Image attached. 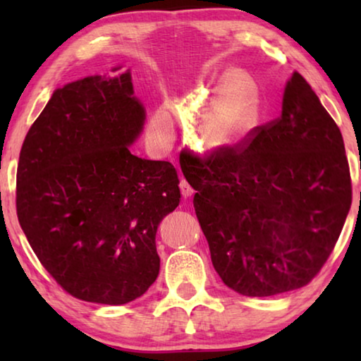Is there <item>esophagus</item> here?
I'll return each mask as SVG.
<instances>
[{
  "instance_id": "1",
  "label": "esophagus",
  "mask_w": 361,
  "mask_h": 361,
  "mask_svg": "<svg viewBox=\"0 0 361 361\" xmlns=\"http://www.w3.org/2000/svg\"><path fill=\"white\" fill-rule=\"evenodd\" d=\"M180 189H181L183 197H191V195L194 194L192 186L189 185V183L185 178H181V181H180Z\"/></svg>"
}]
</instances>
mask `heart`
Listing matches in <instances>:
<instances>
[{
  "label": "heart",
  "mask_w": 361,
  "mask_h": 361,
  "mask_svg": "<svg viewBox=\"0 0 361 361\" xmlns=\"http://www.w3.org/2000/svg\"><path fill=\"white\" fill-rule=\"evenodd\" d=\"M202 95H191V102ZM261 118V94L258 82L248 71L234 68L219 78L215 89L200 111L197 137L209 151H223L239 145L252 133ZM157 129L172 127V114L166 106L152 113Z\"/></svg>",
  "instance_id": "heart-1"
}]
</instances>
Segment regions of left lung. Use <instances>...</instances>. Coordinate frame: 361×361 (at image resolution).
I'll use <instances>...</instances> for the list:
<instances>
[{"instance_id": "left-lung-1", "label": "left lung", "mask_w": 361, "mask_h": 361, "mask_svg": "<svg viewBox=\"0 0 361 361\" xmlns=\"http://www.w3.org/2000/svg\"><path fill=\"white\" fill-rule=\"evenodd\" d=\"M183 175L197 191L194 209L213 267L243 296L307 285L352 204L339 127L298 71L285 85L280 118L235 148L188 157Z\"/></svg>"}]
</instances>
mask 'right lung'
<instances>
[{
  "label": "right lung",
  "instance_id": "1",
  "mask_svg": "<svg viewBox=\"0 0 361 361\" xmlns=\"http://www.w3.org/2000/svg\"><path fill=\"white\" fill-rule=\"evenodd\" d=\"M145 119L129 70L95 75L54 90L23 140L20 228L46 271L82 301L127 304L159 276L157 226L181 194L172 164L130 152Z\"/></svg>",
  "mask_w": 361,
  "mask_h": 361
}]
</instances>
